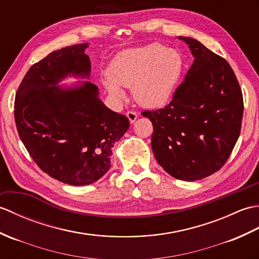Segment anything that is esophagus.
<instances>
[{
	"label": "esophagus",
	"mask_w": 259,
	"mask_h": 259,
	"mask_svg": "<svg viewBox=\"0 0 259 259\" xmlns=\"http://www.w3.org/2000/svg\"><path fill=\"white\" fill-rule=\"evenodd\" d=\"M126 116H127V118L130 119V122L133 124L136 118H137V114L135 112H132V111H128L127 113H126Z\"/></svg>",
	"instance_id": "1"
}]
</instances>
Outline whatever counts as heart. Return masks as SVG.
Masks as SVG:
<instances>
[{
    "mask_svg": "<svg viewBox=\"0 0 259 259\" xmlns=\"http://www.w3.org/2000/svg\"><path fill=\"white\" fill-rule=\"evenodd\" d=\"M184 68V60L175 49L159 43L120 51L101 78L113 99L125 97L123 88H131L137 104L145 108L165 106L173 97Z\"/></svg>",
    "mask_w": 259,
    "mask_h": 259,
    "instance_id": "heart-1",
    "label": "heart"
}]
</instances>
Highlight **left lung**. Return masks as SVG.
<instances>
[{
	"mask_svg": "<svg viewBox=\"0 0 259 259\" xmlns=\"http://www.w3.org/2000/svg\"><path fill=\"white\" fill-rule=\"evenodd\" d=\"M194 56L173 100L143 116L153 124L157 163L177 180L194 182L222 168L238 140L243 94L231 65L197 39L178 36Z\"/></svg>",
	"mask_w": 259,
	"mask_h": 259,
	"instance_id": "left-lung-1",
	"label": "left lung"
}]
</instances>
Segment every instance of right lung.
Masks as SVG:
<instances>
[{
    "instance_id": "right-lung-1",
    "label": "right lung",
    "mask_w": 259,
    "mask_h": 259,
    "mask_svg": "<svg viewBox=\"0 0 259 259\" xmlns=\"http://www.w3.org/2000/svg\"><path fill=\"white\" fill-rule=\"evenodd\" d=\"M89 43L52 52L32 65L15 95L20 139L34 162L51 177L74 186L90 185L111 167L112 147L130 127L111 111L89 79Z\"/></svg>"
}]
</instances>
